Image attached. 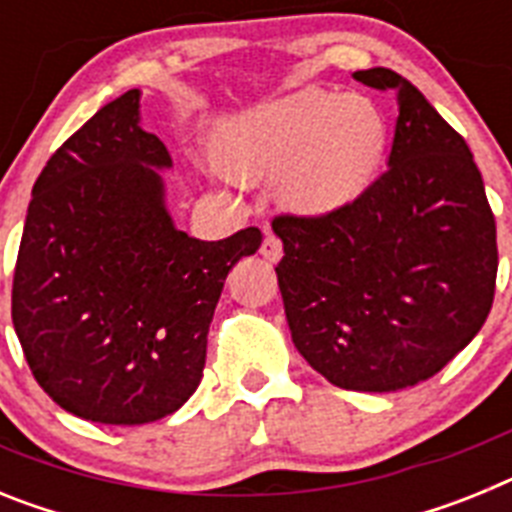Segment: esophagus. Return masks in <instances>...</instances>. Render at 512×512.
I'll return each instance as SVG.
<instances>
[{
  "label": "esophagus",
  "instance_id": "esophagus-1",
  "mask_svg": "<svg viewBox=\"0 0 512 512\" xmlns=\"http://www.w3.org/2000/svg\"><path fill=\"white\" fill-rule=\"evenodd\" d=\"M261 256L271 264H277L282 259V241H279L277 235H266L264 243H261Z\"/></svg>",
  "mask_w": 512,
  "mask_h": 512
}]
</instances>
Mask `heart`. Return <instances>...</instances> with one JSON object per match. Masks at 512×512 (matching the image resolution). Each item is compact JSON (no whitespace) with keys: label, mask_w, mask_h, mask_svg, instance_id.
<instances>
[{"label":"heart","mask_w":512,"mask_h":512,"mask_svg":"<svg viewBox=\"0 0 512 512\" xmlns=\"http://www.w3.org/2000/svg\"><path fill=\"white\" fill-rule=\"evenodd\" d=\"M217 182L274 177L277 197L297 215L318 217L356 202L387 151L377 104L333 89L305 87L220 120L212 133Z\"/></svg>","instance_id":"obj_1"}]
</instances>
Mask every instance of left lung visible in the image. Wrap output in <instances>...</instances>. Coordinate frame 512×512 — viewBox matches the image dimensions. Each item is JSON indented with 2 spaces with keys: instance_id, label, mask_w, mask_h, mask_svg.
I'll return each mask as SVG.
<instances>
[{
  "instance_id": "left-lung-1",
  "label": "left lung",
  "mask_w": 512,
  "mask_h": 512,
  "mask_svg": "<svg viewBox=\"0 0 512 512\" xmlns=\"http://www.w3.org/2000/svg\"><path fill=\"white\" fill-rule=\"evenodd\" d=\"M356 81L397 94L387 171L323 217H277L292 343L330 384L397 392L431 379L490 315L495 217L472 151L390 69Z\"/></svg>"
}]
</instances>
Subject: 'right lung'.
<instances>
[{
	"mask_svg": "<svg viewBox=\"0 0 512 512\" xmlns=\"http://www.w3.org/2000/svg\"><path fill=\"white\" fill-rule=\"evenodd\" d=\"M140 89L107 102L40 171L27 207L12 323L56 405L143 425L194 395L225 277L261 230L200 241L166 205L171 156L140 120Z\"/></svg>",
	"mask_w": 512,
	"mask_h": 512,
	"instance_id": "obj_1",
	"label": "right lung"
}]
</instances>
